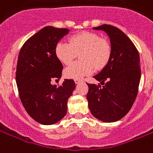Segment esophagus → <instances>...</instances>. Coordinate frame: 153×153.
<instances>
[{
    "label": "esophagus",
    "instance_id": "34e87169",
    "mask_svg": "<svg viewBox=\"0 0 153 153\" xmlns=\"http://www.w3.org/2000/svg\"><path fill=\"white\" fill-rule=\"evenodd\" d=\"M82 82V80L80 79H74V82L76 83V84H79V83H80V82Z\"/></svg>",
    "mask_w": 153,
    "mask_h": 153
}]
</instances>
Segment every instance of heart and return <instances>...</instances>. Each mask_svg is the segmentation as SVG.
Masks as SVG:
<instances>
[{
	"mask_svg": "<svg viewBox=\"0 0 153 153\" xmlns=\"http://www.w3.org/2000/svg\"><path fill=\"white\" fill-rule=\"evenodd\" d=\"M79 53L81 61L72 63L64 71L68 79H79L100 70L108 64L111 56V46L107 40L91 31H82L71 36L70 43L59 41L55 47L56 58L68 65Z\"/></svg>",
	"mask_w": 153,
	"mask_h": 153,
	"instance_id": "obj_1",
	"label": "heart"
}]
</instances>
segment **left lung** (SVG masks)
Returning <instances> with one entry per match:
<instances>
[{"label": "left lung", "instance_id": "8db88e82", "mask_svg": "<svg viewBox=\"0 0 153 153\" xmlns=\"http://www.w3.org/2000/svg\"><path fill=\"white\" fill-rule=\"evenodd\" d=\"M94 30H103L109 38L111 56L108 64L94 78L101 86L88 84V108L94 117L104 123L123 118L134 104L140 85V54L125 33L111 25Z\"/></svg>", "mask_w": 153, "mask_h": 153}]
</instances>
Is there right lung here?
<instances>
[{"label":"right lung","mask_w":153,"mask_h":153,"mask_svg":"<svg viewBox=\"0 0 153 153\" xmlns=\"http://www.w3.org/2000/svg\"><path fill=\"white\" fill-rule=\"evenodd\" d=\"M70 30L48 26L28 39L20 50L16 82L19 97L30 117L43 125H53L65 117L67 101L75 88L73 79L53 85L62 77V62L55 55L56 45Z\"/></svg>","instance_id":"obj_1"}]
</instances>
